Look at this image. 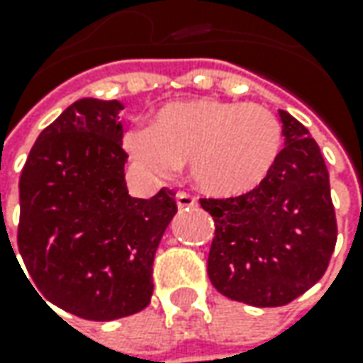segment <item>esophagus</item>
Listing matches in <instances>:
<instances>
[{
	"label": "esophagus",
	"mask_w": 363,
	"mask_h": 363,
	"mask_svg": "<svg viewBox=\"0 0 363 363\" xmlns=\"http://www.w3.org/2000/svg\"><path fill=\"white\" fill-rule=\"evenodd\" d=\"M177 206L179 208H191V206H196V199H194L193 194L189 193H179L177 194Z\"/></svg>",
	"instance_id": "esophagus-1"
}]
</instances>
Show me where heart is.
Masks as SVG:
<instances>
[{"label":"heart","mask_w":363,"mask_h":363,"mask_svg":"<svg viewBox=\"0 0 363 363\" xmlns=\"http://www.w3.org/2000/svg\"><path fill=\"white\" fill-rule=\"evenodd\" d=\"M122 146L162 177L189 162L199 191L233 199L255 191L271 174L281 157L283 128L261 104L193 98L158 108L148 128H130Z\"/></svg>","instance_id":"heart-1"}]
</instances>
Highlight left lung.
I'll use <instances>...</instances> for the list:
<instances>
[{"label": "left lung", "instance_id": "8db88e82", "mask_svg": "<svg viewBox=\"0 0 363 363\" xmlns=\"http://www.w3.org/2000/svg\"><path fill=\"white\" fill-rule=\"evenodd\" d=\"M285 148L251 193L201 199L215 220L206 271L215 289L255 307L287 306L323 277L337 239L330 172L318 143L279 110Z\"/></svg>", "mask_w": 363, "mask_h": 363}]
</instances>
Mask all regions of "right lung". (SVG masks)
Returning a JSON list of instances; mask_svg holds the SVG:
<instances>
[{"instance_id": "right-lung-1", "label": "right lung", "mask_w": 363, "mask_h": 363, "mask_svg": "<svg viewBox=\"0 0 363 363\" xmlns=\"http://www.w3.org/2000/svg\"><path fill=\"white\" fill-rule=\"evenodd\" d=\"M122 108L74 102L38 136L19 179L18 247L33 289L92 321L150 303L155 253L177 213L169 189L152 199L128 194Z\"/></svg>"}]
</instances>
